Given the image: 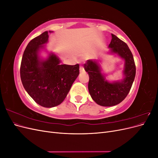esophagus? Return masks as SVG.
Instances as JSON below:
<instances>
[{
    "mask_svg": "<svg viewBox=\"0 0 158 158\" xmlns=\"http://www.w3.org/2000/svg\"><path fill=\"white\" fill-rule=\"evenodd\" d=\"M80 72L81 73H84V69L83 66H81L80 67Z\"/></svg>",
    "mask_w": 158,
    "mask_h": 158,
    "instance_id": "esophagus-1",
    "label": "esophagus"
}]
</instances>
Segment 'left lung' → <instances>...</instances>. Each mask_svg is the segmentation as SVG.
I'll return each mask as SVG.
<instances>
[{
	"label": "left lung",
	"instance_id": "1",
	"mask_svg": "<svg viewBox=\"0 0 158 158\" xmlns=\"http://www.w3.org/2000/svg\"><path fill=\"white\" fill-rule=\"evenodd\" d=\"M109 45L110 51L125 60L123 75L121 81L109 82L102 73L98 60H88L84 70L89 75L88 90L94 101L99 106L111 107L123 102L132 87L136 75V66L133 55L125 42L111 34Z\"/></svg>",
	"mask_w": 158,
	"mask_h": 158
}]
</instances>
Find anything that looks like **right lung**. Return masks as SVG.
<instances>
[{"label": "right lung", "instance_id": "add662e5", "mask_svg": "<svg viewBox=\"0 0 158 158\" xmlns=\"http://www.w3.org/2000/svg\"><path fill=\"white\" fill-rule=\"evenodd\" d=\"M45 31L30 41L23 52L20 66V77L27 94L40 106L53 107L59 106L67 95L79 75V64H61L54 53L46 59L39 55L40 49L49 39Z\"/></svg>", "mask_w": 158, "mask_h": 158}]
</instances>
